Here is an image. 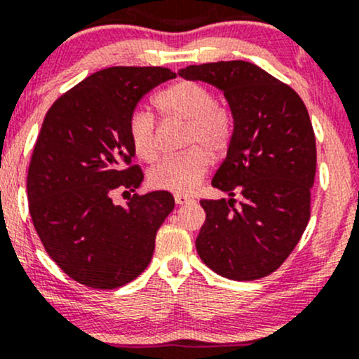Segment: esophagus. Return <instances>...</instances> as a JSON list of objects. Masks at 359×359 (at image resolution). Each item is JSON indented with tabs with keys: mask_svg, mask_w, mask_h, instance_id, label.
Segmentation results:
<instances>
[{
	"mask_svg": "<svg viewBox=\"0 0 359 359\" xmlns=\"http://www.w3.org/2000/svg\"><path fill=\"white\" fill-rule=\"evenodd\" d=\"M191 196H188V195H183V194H176L175 195V202L178 203V205H184V203H190L191 202Z\"/></svg>",
	"mask_w": 359,
	"mask_h": 359,
	"instance_id": "esophagus-1",
	"label": "esophagus"
}]
</instances>
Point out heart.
Returning <instances> with one entry per match:
<instances>
[{
    "label": "heart",
    "instance_id": "b5f03b06",
    "mask_svg": "<svg viewBox=\"0 0 359 359\" xmlns=\"http://www.w3.org/2000/svg\"><path fill=\"white\" fill-rule=\"evenodd\" d=\"M156 106L165 119L187 123L184 145L190 147L180 156L168 157L154 165L149 183L157 190L190 194L200 184L210 168V149L221 156L234 137V118L215 95L202 83L180 80L156 95ZM128 135L140 159L154 163L159 157L157 121L150 111L137 107L128 119Z\"/></svg>",
    "mask_w": 359,
    "mask_h": 359
}]
</instances>
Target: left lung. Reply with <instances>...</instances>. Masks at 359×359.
Listing matches in <instances>:
<instances>
[{"label":"left lung","mask_w":359,"mask_h":359,"mask_svg":"<svg viewBox=\"0 0 359 359\" xmlns=\"http://www.w3.org/2000/svg\"><path fill=\"white\" fill-rule=\"evenodd\" d=\"M180 75L221 88L234 118L233 142L212 180L231 198L200 200L207 215L196 252L219 276L262 279L291 255L310 221L317 144L306 106L248 61L191 65Z\"/></svg>","instance_id":"8db88e82"}]
</instances>
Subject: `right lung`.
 Returning a JSON list of instances; mask_svg holds the SVG:
<instances>
[{"label": "right lung", "mask_w": 359, "mask_h": 359, "mask_svg": "<svg viewBox=\"0 0 359 359\" xmlns=\"http://www.w3.org/2000/svg\"><path fill=\"white\" fill-rule=\"evenodd\" d=\"M163 67H111L65 92L46 113L27 175L29 212L48 255L76 283L114 289L152 260L156 234L175 209L169 191L133 194L125 207L111 191H135L128 119L154 87L175 79ZM125 191V194H128Z\"/></svg>", "instance_id": "1"}]
</instances>
